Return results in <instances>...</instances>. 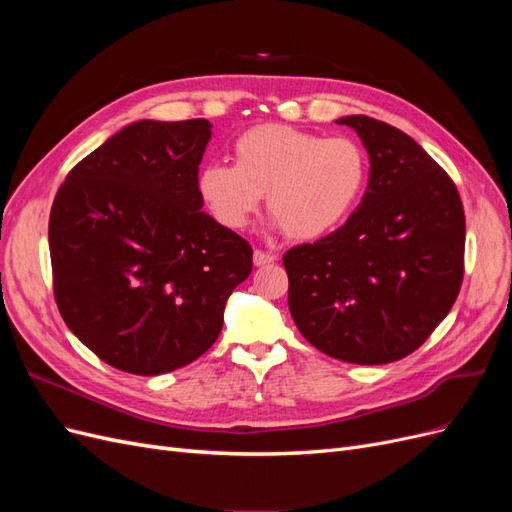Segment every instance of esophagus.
<instances>
[{
    "label": "esophagus",
    "instance_id": "1",
    "mask_svg": "<svg viewBox=\"0 0 512 512\" xmlns=\"http://www.w3.org/2000/svg\"><path fill=\"white\" fill-rule=\"evenodd\" d=\"M277 256L273 252H262V250H254V265L256 267H265V265H271V262H275Z\"/></svg>",
    "mask_w": 512,
    "mask_h": 512
}]
</instances>
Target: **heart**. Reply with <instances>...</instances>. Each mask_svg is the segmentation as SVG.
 Segmentation results:
<instances>
[{"mask_svg":"<svg viewBox=\"0 0 512 512\" xmlns=\"http://www.w3.org/2000/svg\"><path fill=\"white\" fill-rule=\"evenodd\" d=\"M235 164L215 162L198 175V192L213 218L245 228L262 196L273 224L294 239H320L342 226L365 190L367 153L348 136L324 138L282 123L243 132Z\"/></svg>","mask_w":512,"mask_h":512,"instance_id":"1","label":"heart"}]
</instances>
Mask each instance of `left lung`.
Listing matches in <instances>:
<instances>
[{
	"label": "left lung",
	"mask_w": 512,
	"mask_h": 512,
	"mask_svg": "<svg viewBox=\"0 0 512 512\" xmlns=\"http://www.w3.org/2000/svg\"><path fill=\"white\" fill-rule=\"evenodd\" d=\"M337 123L359 134L369 183L344 226L284 254L288 309L320 352L384 365L414 352L451 312L466 218L451 177L406 132L367 115Z\"/></svg>",
	"instance_id": "obj_1"
}]
</instances>
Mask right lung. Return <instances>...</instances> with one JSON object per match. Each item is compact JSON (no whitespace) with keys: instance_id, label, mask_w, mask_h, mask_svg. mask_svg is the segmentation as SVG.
<instances>
[{"instance_id":"obj_1","label":"right lung","mask_w":512,"mask_h":512,"mask_svg":"<svg viewBox=\"0 0 512 512\" xmlns=\"http://www.w3.org/2000/svg\"><path fill=\"white\" fill-rule=\"evenodd\" d=\"M207 119H141L76 164L49 220L55 299L108 365L160 376L218 339L252 247L203 211Z\"/></svg>"}]
</instances>
